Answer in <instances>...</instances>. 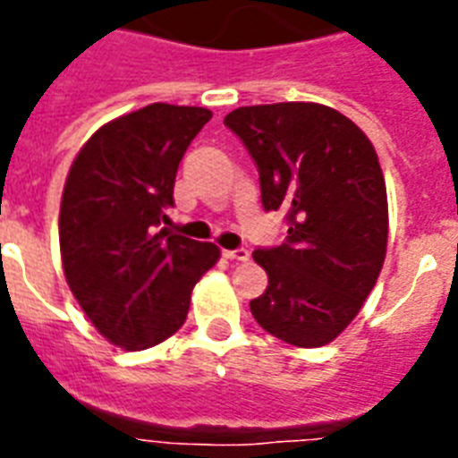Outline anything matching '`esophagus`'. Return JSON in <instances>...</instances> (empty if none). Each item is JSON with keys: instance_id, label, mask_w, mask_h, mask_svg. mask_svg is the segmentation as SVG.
Listing matches in <instances>:
<instances>
[{"instance_id": "1", "label": "esophagus", "mask_w": 458, "mask_h": 458, "mask_svg": "<svg viewBox=\"0 0 458 458\" xmlns=\"http://www.w3.org/2000/svg\"><path fill=\"white\" fill-rule=\"evenodd\" d=\"M223 257L230 259V261H250V250H244V247H240V250H225Z\"/></svg>"}]
</instances>
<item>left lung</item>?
Here are the masks:
<instances>
[{
    "instance_id": "1",
    "label": "left lung",
    "mask_w": 458,
    "mask_h": 458,
    "mask_svg": "<svg viewBox=\"0 0 458 458\" xmlns=\"http://www.w3.org/2000/svg\"><path fill=\"white\" fill-rule=\"evenodd\" d=\"M223 123L254 158L266 211H285L287 235L259 247L268 287L250 301L266 333L323 347L376 287L387 247V192L370 140L323 104L242 106Z\"/></svg>"
}]
</instances>
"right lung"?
<instances>
[{"label": "right lung", "instance_id": "obj_1", "mask_svg": "<svg viewBox=\"0 0 458 458\" xmlns=\"http://www.w3.org/2000/svg\"><path fill=\"white\" fill-rule=\"evenodd\" d=\"M211 111L149 104L92 135L68 173L59 214L68 287L106 337L154 347L187 318L218 247L165 228L175 173Z\"/></svg>", "mask_w": 458, "mask_h": 458}]
</instances>
